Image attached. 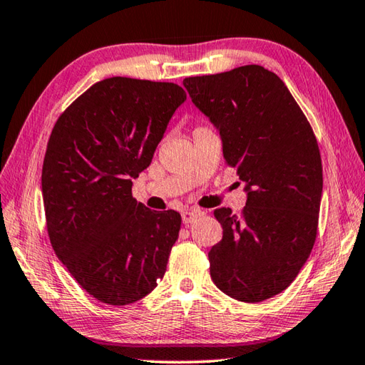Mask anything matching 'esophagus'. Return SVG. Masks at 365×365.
I'll list each match as a JSON object with an SVG mask.
<instances>
[{"instance_id": "1", "label": "esophagus", "mask_w": 365, "mask_h": 365, "mask_svg": "<svg viewBox=\"0 0 365 365\" xmlns=\"http://www.w3.org/2000/svg\"><path fill=\"white\" fill-rule=\"evenodd\" d=\"M197 217H201V213L199 212H195V210H185L182 212V221L185 225H190L195 221Z\"/></svg>"}]
</instances>
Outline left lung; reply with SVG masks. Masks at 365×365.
<instances>
[{
    "label": "left lung",
    "instance_id": "obj_1",
    "mask_svg": "<svg viewBox=\"0 0 365 365\" xmlns=\"http://www.w3.org/2000/svg\"><path fill=\"white\" fill-rule=\"evenodd\" d=\"M183 85L220 130L225 161L248 191L239 217L226 207L213 212L223 239L209 252L210 277L232 299L266 301L289 287L315 245L323 191L317 135L282 78L259 64Z\"/></svg>",
    "mask_w": 365,
    "mask_h": 365
}]
</instances>
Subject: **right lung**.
<instances>
[{
    "label": "right lung",
    "mask_w": 365,
    "mask_h": 365,
    "mask_svg": "<svg viewBox=\"0 0 365 365\" xmlns=\"http://www.w3.org/2000/svg\"><path fill=\"white\" fill-rule=\"evenodd\" d=\"M185 99L177 83L104 78L64 109L50 134L42 164L50 244L99 302H138L166 272L180 213L147 209L131 188Z\"/></svg>",
    "instance_id": "obj_1"
}]
</instances>
